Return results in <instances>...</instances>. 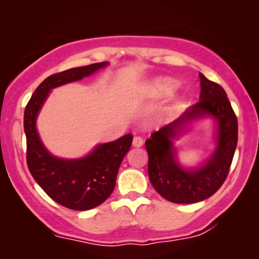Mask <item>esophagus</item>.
<instances>
[{"instance_id": "esophagus-1", "label": "esophagus", "mask_w": 259, "mask_h": 259, "mask_svg": "<svg viewBox=\"0 0 259 259\" xmlns=\"http://www.w3.org/2000/svg\"><path fill=\"white\" fill-rule=\"evenodd\" d=\"M144 145V139L141 136H134L133 139V146L134 147H141Z\"/></svg>"}]
</instances>
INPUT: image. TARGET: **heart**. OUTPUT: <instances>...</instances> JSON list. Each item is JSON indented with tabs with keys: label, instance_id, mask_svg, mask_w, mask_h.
<instances>
[{
	"label": "heart",
	"instance_id": "1",
	"mask_svg": "<svg viewBox=\"0 0 259 259\" xmlns=\"http://www.w3.org/2000/svg\"><path fill=\"white\" fill-rule=\"evenodd\" d=\"M179 82L170 78H157L146 88V94L153 97L170 96L177 90Z\"/></svg>",
	"mask_w": 259,
	"mask_h": 259
}]
</instances>
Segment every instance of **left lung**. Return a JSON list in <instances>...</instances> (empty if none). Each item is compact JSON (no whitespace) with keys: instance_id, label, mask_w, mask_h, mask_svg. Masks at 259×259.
Instances as JSON below:
<instances>
[{"instance_id":"8db88e82","label":"left lung","mask_w":259,"mask_h":259,"mask_svg":"<svg viewBox=\"0 0 259 259\" xmlns=\"http://www.w3.org/2000/svg\"><path fill=\"white\" fill-rule=\"evenodd\" d=\"M200 101L173 123L160 127L146 140L148 177L158 194L174 203H196L215 194L227 179L237 145V118L227 92L200 73ZM214 117L219 125L217 148L200 168H181L175 159L171 140L190 121Z\"/></svg>"}]
</instances>
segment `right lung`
I'll list each match as a JSON object with an SVG mask.
<instances>
[{
    "label": "right lung",
    "instance_id": "obj_1",
    "mask_svg": "<svg viewBox=\"0 0 259 259\" xmlns=\"http://www.w3.org/2000/svg\"><path fill=\"white\" fill-rule=\"evenodd\" d=\"M107 62L72 68L46 78L37 86L24 112L26 163L35 181L53 201L74 210H88L103 203L114 190L120 163L132 147L133 135L101 144L79 159L52 156L36 130V118L50 91L57 86L91 75Z\"/></svg>",
    "mask_w": 259,
    "mask_h": 259
}]
</instances>
